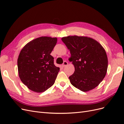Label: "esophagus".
I'll list each match as a JSON object with an SVG mask.
<instances>
[{
	"label": "esophagus",
	"mask_w": 124,
	"mask_h": 124,
	"mask_svg": "<svg viewBox=\"0 0 124 124\" xmlns=\"http://www.w3.org/2000/svg\"><path fill=\"white\" fill-rule=\"evenodd\" d=\"M67 65H68V62H67V61H64V62H63V63H62V66L63 67H65V66H66Z\"/></svg>",
	"instance_id": "34e87169"
}]
</instances>
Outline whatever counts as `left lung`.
Instances as JSON below:
<instances>
[{"mask_svg": "<svg viewBox=\"0 0 124 124\" xmlns=\"http://www.w3.org/2000/svg\"><path fill=\"white\" fill-rule=\"evenodd\" d=\"M69 50L75 71L69 78L71 84L82 92L95 88L106 76L108 57L103 47L87 37L68 36L62 38Z\"/></svg>", "mask_w": 124, "mask_h": 124, "instance_id": "obj_1", "label": "left lung"}]
</instances>
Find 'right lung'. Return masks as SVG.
<instances>
[{"mask_svg": "<svg viewBox=\"0 0 124 124\" xmlns=\"http://www.w3.org/2000/svg\"><path fill=\"white\" fill-rule=\"evenodd\" d=\"M57 38L41 37L22 48L17 59L18 75L23 84L37 93L46 91L55 83L60 68L51 55Z\"/></svg>", "mask_w": 124, "mask_h": 124, "instance_id": "1", "label": "right lung"}]
</instances>
